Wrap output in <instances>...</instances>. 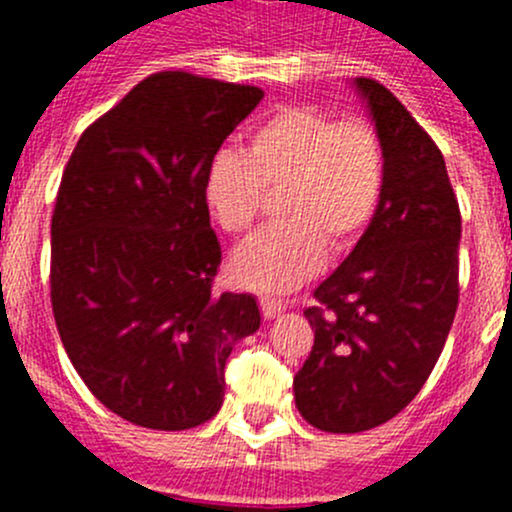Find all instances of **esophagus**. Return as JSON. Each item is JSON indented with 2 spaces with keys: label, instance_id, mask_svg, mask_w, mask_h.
<instances>
[{
  "label": "esophagus",
  "instance_id": "34e87169",
  "mask_svg": "<svg viewBox=\"0 0 512 512\" xmlns=\"http://www.w3.org/2000/svg\"><path fill=\"white\" fill-rule=\"evenodd\" d=\"M260 307H262V314H265V319H275V317H280L282 312H285V304L280 302V299H262L260 302Z\"/></svg>",
  "mask_w": 512,
  "mask_h": 512
}]
</instances>
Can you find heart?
I'll return each instance as SVG.
<instances>
[{
  "instance_id": "obj_1",
  "label": "heart",
  "mask_w": 512,
  "mask_h": 512,
  "mask_svg": "<svg viewBox=\"0 0 512 512\" xmlns=\"http://www.w3.org/2000/svg\"><path fill=\"white\" fill-rule=\"evenodd\" d=\"M386 180L384 143L361 118L334 121L314 106H285L247 138L245 153L220 151L203 178V203L227 235L250 230L277 195L280 225L232 255L237 285L275 294L319 272L324 247L344 252L374 220Z\"/></svg>"
}]
</instances>
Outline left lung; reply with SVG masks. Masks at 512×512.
Segmentation results:
<instances>
[{
    "label": "left lung",
    "mask_w": 512,
    "mask_h": 512,
    "mask_svg": "<svg viewBox=\"0 0 512 512\" xmlns=\"http://www.w3.org/2000/svg\"><path fill=\"white\" fill-rule=\"evenodd\" d=\"M384 143L374 220L304 309L314 329L294 404L314 428L359 433L414 401L443 352L458 307L461 213L446 160L404 103L352 81Z\"/></svg>",
    "instance_id": "1"
}]
</instances>
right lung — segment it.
I'll use <instances>...</instances> for the list:
<instances>
[{
    "label": "right lung",
    "instance_id": "right-lung-1",
    "mask_svg": "<svg viewBox=\"0 0 512 512\" xmlns=\"http://www.w3.org/2000/svg\"><path fill=\"white\" fill-rule=\"evenodd\" d=\"M257 86L160 71L76 143L51 218V307L71 364L116 416L185 431L223 406L225 361L260 329L252 294H213L203 178Z\"/></svg>",
    "mask_w": 512,
    "mask_h": 512
}]
</instances>
